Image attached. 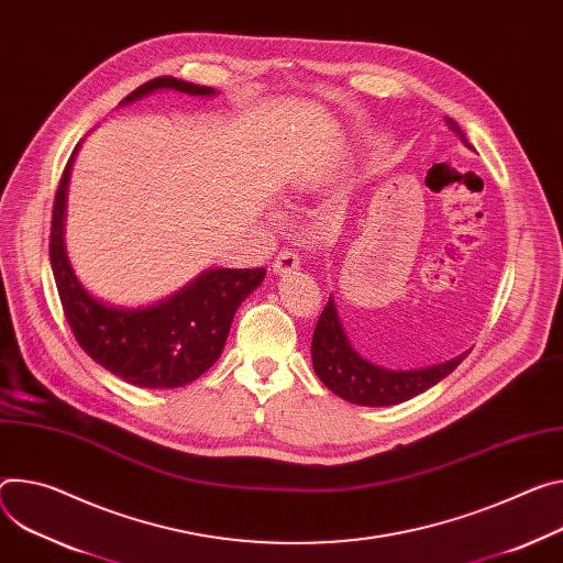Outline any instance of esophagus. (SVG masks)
<instances>
[{
  "label": "esophagus",
  "instance_id": "34e87169",
  "mask_svg": "<svg viewBox=\"0 0 563 563\" xmlns=\"http://www.w3.org/2000/svg\"><path fill=\"white\" fill-rule=\"evenodd\" d=\"M298 267H300V255H298L296 251H291V249H280V251H278L276 261H274V272H276L278 276L291 274V272L298 269Z\"/></svg>",
  "mask_w": 563,
  "mask_h": 563
}]
</instances>
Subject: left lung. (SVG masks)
<instances>
[{
    "label": "left lung",
    "mask_w": 563,
    "mask_h": 563,
    "mask_svg": "<svg viewBox=\"0 0 563 563\" xmlns=\"http://www.w3.org/2000/svg\"><path fill=\"white\" fill-rule=\"evenodd\" d=\"M446 125L460 136V141L472 147L465 132L460 130L453 119H446ZM467 354H460L451 362L420 371H386L382 366H375L352 350L336 317L332 298L321 312L312 336V364L319 379L334 395L362 406H393L411 399L435 386L449 373H453L463 364Z\"/></svg>",
    "instance_id": "1"
}]
</instances>
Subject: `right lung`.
<instances>
[{"instance_id": "add662e5", "label": "right lung", "mask_w": 563, "mask_h": 563, "mask_svg": "<svg viewBox=\"0 0 563 563\" xmlns=\"http://www.w3.org/2000/svg\"><path fill=\"white\" fill-rule=\"evenodd\" d=\"M157 89H175L190 96L216 93L211 87L159 76L125 96L123 103H132ZM74 155L63 170L54 199L48 258L63 312L78 345L96 364L141 388H177L195 382L218 362L235 310L263 283L265 269L203 272L168 300L141 310H117L96 300L74 276L63 240L67 179Z\"/></svg>"}]
</instances>
